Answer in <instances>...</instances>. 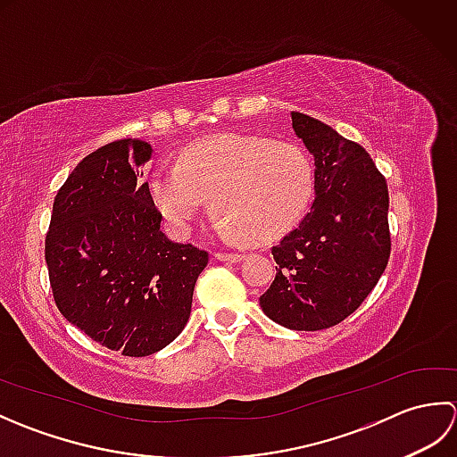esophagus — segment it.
<instances>
[{"instance_id":"1","label":"esophagus","mask_w":457,"mask_h":457,"mask_svg":"<svg viewBox=\"0 0 457 457\" xmlns=\"http://www.w3.org/2000/svg\"><path fill=\"white\" fill-rule=\"evenodd\" d=\"M245 255L241 253H216L218 261H223V263H237V261H244Z\"/></svg>"}]
</instances>
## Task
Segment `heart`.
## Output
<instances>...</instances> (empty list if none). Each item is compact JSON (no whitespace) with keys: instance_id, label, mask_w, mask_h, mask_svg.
I'll use <instances>...</instances> for the list:
<instances>
[{"instance_id":"heart-1","label":"heart","mask_w":457,"mask_h":457,"mask_svg":"<svg viewBox=\"0 0 457 457\" xmlns=\"http://www.w3.org/2000/svg\"><path fill=\"white\" fill-rule=\"evenodd\" d=\"M314 169L293 143L221 133L184 151L179 167H159L149 180L153 206L177 234H187L212 198L221 212L218 234L263 245L287 236L306 212Z\"/></svg>"}]
</instances>
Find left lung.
Returning <instances> with one entry per match:
<instances>
[{
  "label": "left lung",
  "instance_id": "obj_1",
  "mask_svg": "<svg viewBox=\"0 0 457 457\" xmlns=\"http://www.w3.org/2000/svg\"><path fill=\"white\" fill-rule=\"evenodd\" d=\"M290 120L314 157L316 198L270 249L278 269L259 304L280 326L316 332L353 314L389 263V190L361 145L306 113Z\"/></svg>",
  "mask_w": 457,
  "mask_h": 457
}]
</instances>
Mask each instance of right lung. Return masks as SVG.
I'll return each mask as SVG.
<instances>
[{
  "mask_svg": "<svg viewBox=\"0 0 457 457\" xmlns=\"http://www.w3.org/2000/svg\"><path fill=\"white\" fill-rule=\"evenodd\" d=\"M141 139H120L84 157L58 190L45 259L54 303L94 342L129 357L161 352L187 326L208 253L161 231L139 169Z\"/></svg>",
  "mask_w": 457,
  "mask_h": 457,
  "instance_id": "1",
  "label": "right lung"
}]
</instances>
